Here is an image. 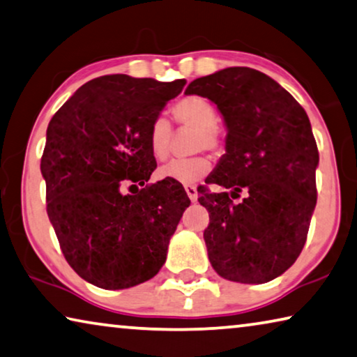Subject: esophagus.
<instances>
[{
	"mask_svg": "<svg viewBox=\"0 0 357 357\" xmlns=\"http://www.w3.org/2000/svg\"><path fill=\"white\" fill-rule=\"evenodd\" d=\"M185 192H188V197L190 199V202H197L199 199V192H197L195 185H185Z\"/></svg>",
	"mask_w": 357,
	"mask_h": 357,
	"instance_id": "obj_1",
	"label": "esophagus"
}]
</instances>
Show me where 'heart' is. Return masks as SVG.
Masks as SVG:
<instances>
[{"label": "heart", "mask_w": 357, "mask_h": 357, "mask_svg": "<svg viewBox=\"0 0 357 357\" xmlns=\"http://www.w3.org/2000/svg\"><path fill=\"white\" fill-rule=\"evenodd\" d=\"M172 116L178 126L197 130L195 148L216 152L222 148V133L218 127L219 116L211 101L200 95H188L172 106ZM173 128L165 117H157L151 123L148 144L152 157L158 162L167 160L172 148ZM211 172V160L206 155L190 158H178L158 169L162 179H172L176 183L190 185L199 183Z\"/></svg>", "instance_id": "obj_1"}]
</instances>
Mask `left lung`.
<instances>
[{
    "mask_svg": "<svg viewBox=\"0 0 357 357\" xmlns=\"http://www.w3.org/2000/svg\"><path fill=\"white\" fill-rule=\"evenodd\" d=\"M185 93L216 103L229 130L227 152L208 184L230 194L203 189L199 199L209 213V262L229 281L275 280L301 256L318 199L319 152L307 112L278 82L246 66L195 79ZM243 190L247 197L235 206L231 199Z\"/></svg>",
    "mask_w": 357,
    "mask_h": 357,
    "instance_id": "1",
    "label": "left lung"
}]
</instances>
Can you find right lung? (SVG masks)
<instances>
[{
    "instance_id": "right-lung-1",
    "label": "right lung",
    "mask_w": 357,
    "mask_h": 357,
    "mask_svg": "<svg viewBox=\"0 0 357 357\" xmlns=\"http://www.w3.org/2000/svg\"><path fill=\"white\" fill-rule=\"evenodd\" d=\"M184 86V79L101 76L50 119L41 157L47 216L66 262L90 284L127 289L165 264L190 200L176 181L148 184L157 167L148 133ZM127 187L137 192L126 195Z\"/></svg>"
}]
</instances>
